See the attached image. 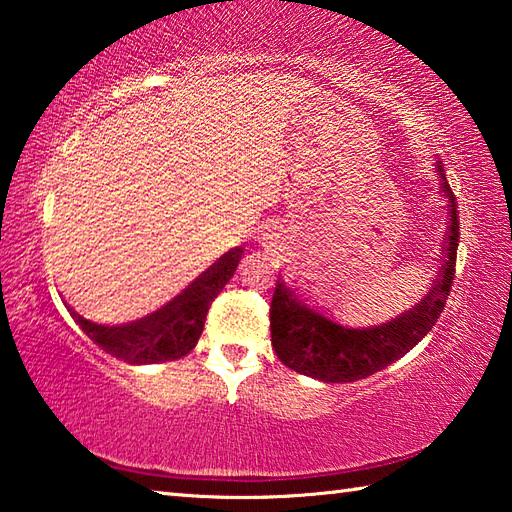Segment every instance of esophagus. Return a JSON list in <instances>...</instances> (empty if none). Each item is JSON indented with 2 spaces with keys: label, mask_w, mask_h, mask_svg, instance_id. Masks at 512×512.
Returning a JSON list of instances; mask_svg holds the SVG:
<instances>
[{
  "label": "esophagus",
  "mask_w": 512,
  "mask_h": 512,
  "mask_svg": "<svg viewBox=\"0 0 512 512\" xmlns=\"http://www.w3.org/2000/svg\"><path fill=\"white\" fill-rule=\"evenodd\" d=\"M269 238H276V234H269Z\"/></svg>",
  "instance_id": "esophagus-1"
}]
</instances>
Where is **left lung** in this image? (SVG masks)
<instances>
[{
	"label": "left lung",
	"mask_w": 512,
	"mask_h": 512,
	"mask_svg": "<svg viewBox=\"0 0 512 512\" xmlns=\"http://www.w3.org/2000/svg\"><path fill=\"white\" fill-rule=\"evenodd\" d=\"M441 189L450 202L448 236L441 249V272L430 292L412 310L372 327H347L314 310L298 296L283 276H278L269 310L272 345L278 359L294 372L325 383H352L381 372L408 354L443 312L455 281L459 211L455 194L446 180V169L437 162Z\"/></svg>",
	"instance_id": "left-lung-1"
}]
</instances>
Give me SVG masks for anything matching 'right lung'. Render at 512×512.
<instances>
[{
	"mask_svg": "<svg viewBox=\"0 0 512 512\" xmlns=\"http://www.w3.org/2000/svg\"><path fill=\"white\" fill-rule=\"evenodd\" d=\"M240 258H243V247H234L207 267L176 298H171L167 305L138 318V321L102 325L80 316L69 305L66 310L82 327V332L115 359L131 365L176 361L196 347L202 327H205L209 305L234 276Z\"/></svg>",
	"mask_w": 512,
	"mask_h": 512,
	"instance_id": "right-lung-1",
	"label": "right lung"
}]
</instances>
